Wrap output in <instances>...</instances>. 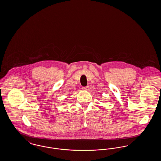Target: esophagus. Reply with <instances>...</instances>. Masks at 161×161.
I'll use <instances>...</instances> for the list:
<instances>
[{"label": "esophagus", "mask_w": 161, "mask_h": 161, "mask_svg": "<svg viewBox=\"0 0 161 161\" xmlns=\"http://www.w3.org/2000/svg\"><path fill=\"white\" fill-rule=\"evenodd\" d=\"M82 90L83 91H87V90H89V86H84V87H82Z\"/></svg>", "instance_id": "34e87169"}]
</instances>
